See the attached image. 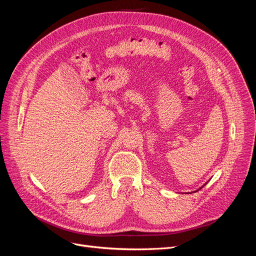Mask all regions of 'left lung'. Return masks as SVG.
I'll return each instance as SVG.
<instances>
[{
    "instance_id": "left-lung-1",
    "label": "left lung",
    "mask_w": 256,
    "mask_h": 256,
    "mask_svg": "<svg viewBox=\"0 0 256 256\" xmlns=\"http://www.w3.org/2000/svg\"><path fill=\"white\" fill-rule=\"evenodd\" d=\"M203 187H204V186H203Z\"/></svg>"
}]
</instances>
